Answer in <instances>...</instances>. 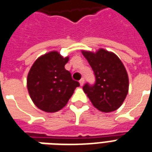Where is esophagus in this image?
I'll list each match as a JSON object with an SVG mask.
<instances>
[{"label":"esophagus","mask_w":152,"mask_h":152,"mask_svg":"<svg viewBox=\"0 0 152 152\" xmlns=\"http://www.w3.org/2000/svg\"><path fill=\"white\" fill-rule=\"evenodd\" d=\"M84 83H85V79H84V78L80 80V86H82L83 85H84Z\"/></svg>","instance_id":"esophagus-1"}]
</instances>
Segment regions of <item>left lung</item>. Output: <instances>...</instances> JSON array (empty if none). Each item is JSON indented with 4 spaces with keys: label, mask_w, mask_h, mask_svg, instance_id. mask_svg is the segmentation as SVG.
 <instances>
[{
    "label": "left lung",
    "mask_w": 152,
    "mask_h": 152,
    "mask_svg": "<svg viewBox=\"0 0 152 152\" xmlns=\"http://www.w3.org/2000/svg\"><path fill=\"white\" fill-rule=\"evenodd\" d=\"M95 75V84L83 86L94 107L102 112L117 110L129 91V77L121 59L114 53L99 49L96 53L82 51Z\"/></svg>",
    "instance_id": "8db88e82"
}]
</instances>
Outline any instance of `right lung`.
Segmentation results:
<instances>
[{
	"label": "right lung",
	"instance_id": "add662e5",
	"mask_svg": "<svg viewBox=\"0 0 152 152\" xmlns=\"http://www.w3.org/2000/svg\"><path fill=\"white\" fill-rule=\"evenodd\" d=\"M68 57L51 51L39 57L29 71L27 86L32 102L45 112H55L64 107L79 82L65 69Z\"/></svg>",
	"mask_w": 152,
	"mask_h": 152
}]
</instances>
